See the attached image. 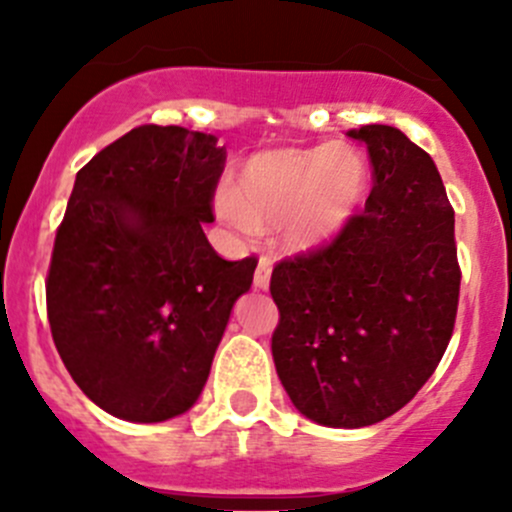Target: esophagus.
I'll return each mask as SVG.
<instances>
[{
    "label": "esophagus",
    "mask_w": 512,
    "mask_h": 512,
    "mask_svg": "<svg viewBox=\"0 0 512 512\" xmlns=\"http://www.w3.org/2000/svg\"><path fill=\"white\" fill-rule=\"evenodd\" d=\"M270 277H272V260L270 257H260L255 270V289L270 287Z\"/></svg>",
    "instance_id": "obj_1"
}]
</instances>
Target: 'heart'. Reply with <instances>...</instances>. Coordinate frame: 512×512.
<instances>
[{"label":"heart","mask_w":512,"mask_h":512,"mask_svg":"<svg viewBox=\"0 0 512 512\" xmlns=\"http://www.w3.org/2000/svg\"><path fill=\"white\" fill-rule=\"evenodd\" d=\"M369 165L347 143L272 148L242 163L235 188H220L215 213L242 235L277 227L292 252L337 242L364 205Z\"/></svg>","instance_id":"b5f03b06"}]
</instances>
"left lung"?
Masks as SVG:
<instances>
[{"label": "left lung", "mask_w": 512, "mask_h": 512, "mask_svg": "<svg viewBox=\"0 0 512 512\" xmlns=\"http://www.w3.org/2000/svg\"><path fill=\"white\" fill-rule=\"evenodd\" d=\"M366 143L364 215L324 250L275 267L272 359L294 409L329 428L379 423L431 379L453 334L461 270L453 208L436 163L399 128Z\"/></svg>", "instance_id": "obj_1"}]
</instances>
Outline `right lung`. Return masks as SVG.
Listing matches in <instances>:
<instances>
[{
	"instance_id": "obj_1",
	"label": "right lung",
	"mask_w": 512,
	"mask_h": 512,
	"mask_svg": "<svg viewBox=\"0 0 512 512\" xmlns=\"http://www.w3.org/2000/svg\"><path fill=\"white\" fill-rule=\"evenodd\" d=\"M223 165L213 133L138 126L76 173L46 309L71 379L106 414L160 423L203 394L257 267L203 232Z\"/></svg>"
}]
</instances>
